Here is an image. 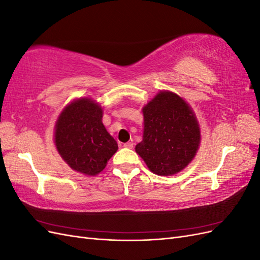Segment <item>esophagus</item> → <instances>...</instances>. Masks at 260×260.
I'll use <instances>...</instances> for the list:
<instances>
[{"label": "esophagus", "mask_w": 260, "mask_h": 260, "mask_svg": "<svg viewBox=\"0 0 260 260\" xmlns=\"http://www.w3.org/2000/svg\"><path fill=\"white\" fill-rule=\"evenodd\" d=\"M123 147H125V148H132V147H133V143H132V142L124 143V144H123Z\"/></svg>", "instance_id": "esophagus-1"}]
</instances>
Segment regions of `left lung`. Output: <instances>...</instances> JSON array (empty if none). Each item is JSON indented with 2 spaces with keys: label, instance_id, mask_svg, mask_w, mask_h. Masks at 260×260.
<instances>
[{
  "label": "left lung",
  "instance_id": "8db88e82",
  "mask_svg": "<svg viewBox=\"0 0 260 260\" xmlns=\"http://www.w3.org/2000/svg\"><path fill=\"white\" fill-rule=\"evenodd\" d=\"M143 140L136 146L155 175L172 176L195 157L201 143L200 125L191 106L170 91H160L143 107Z\"/></svg>",
  "mask_w": 260,
  "mask_h": 260
}]
</instances>
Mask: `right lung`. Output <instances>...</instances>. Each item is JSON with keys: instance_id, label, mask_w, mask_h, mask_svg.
Here are the masks:
<instances>
[{"instance_id": "right-lung-1", "label": "right lung", "mask_w": 260, "mask_h": 260, "mask_svg": "<svg viewBox=\"0 0 260 260\" xmlns=\"http://www.w3.org/2000/svg\"><path fill=\"white\" fill-rule=\"evenodd\" d=\"M103 109L81 98L69 103L55 124L54 143L68 166L85 176H96L117 152L118 144L102 122Z\"/></svg>"}]
</instances>
